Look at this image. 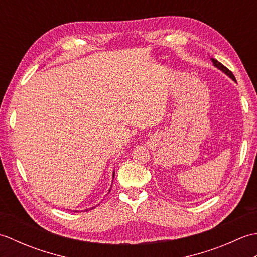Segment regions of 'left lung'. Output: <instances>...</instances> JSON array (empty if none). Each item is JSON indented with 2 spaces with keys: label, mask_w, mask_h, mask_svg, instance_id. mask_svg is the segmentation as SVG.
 <instances>
[{
  "label": "left lung",
  "mask_w": 257,
  "mask_h": 257,
  "mask_svg": "<svg viewBox=\"0 0 257 257\" xmlns=\"http://www.w3.org/2000/svg\"><path fill=\"white\" fill-rule=\"evenodd\" d=\"M212 62H213V65H214V66H215L217 69L222 70V72L224 73V74H226L231 79H233L234 81H236V79H235V77H234V75L232 74L231 70L227 69V68L224 66V65H222L220 62H217L216 59H214V58H212Z\"/></svg>",
  "instance_id": "1"
}]
</instances>
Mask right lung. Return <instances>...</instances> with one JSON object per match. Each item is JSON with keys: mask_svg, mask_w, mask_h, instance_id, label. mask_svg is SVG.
<instances>
[{"mask_svg": "<svg viewBox=\"0 0 257 257\" xmlns=\"http://www.w3.org/2000/svg\"><path fill=\"white\" fill-rule=\"evenodd\" d=\"M114 177V171H113V174H112V178ZM109 192H110V190H109ZM92 209H94V207H90V209H86V210H84V211H89V210H92ZM75 212H77V211H75Z\"/></svg>", "mask_w": 257, "mask_h": 257, "instance_id": "obj_1", "label": "right lung"}]
</instances>
